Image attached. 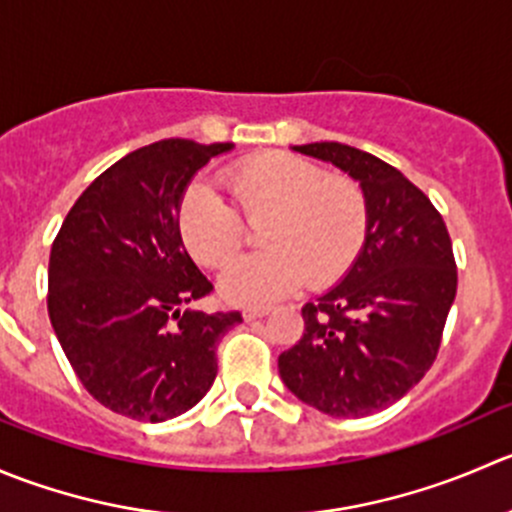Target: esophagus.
<instances>
[{
  "label": "esophagus",
  "instance_id": "esophagus-1",
  "mask_svg": "<svg viewBox=\"0 0 512 512\" xmlns=\"http://www.w3.org/2000/svg\"><path fill=\"white\" fill-rule=\"evenodd\" d=\"M268 311H271V308H266V306H258V308H244V318H246V321H256V318H263V316H266Z\"/></svg>",
  "mask_w": 512,
  "mask_h": 512
}]
</instances>
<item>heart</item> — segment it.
Returning <instances> with one entry per match:
<instances>
[{
    "label": "heart",
    "instance_id": "b5f03b06",
    "mask_svg": "<svg viewBox=\"0 0 512 512\" xmlns=\"http://www.w3.org/2000/svg\"><path fill=\"white\" fill-rule=\"evenodd\" d=\"M231 204L206 186H189L179 201V234L189 254L211 268L226 266L258 224L266 249L241 256L221 276L229 301L263 306L301 281L328 288L348 273L368 239V199L348 174H326L286 151H263L224 169Z\"/></svg>",
    "mask_w": 512,
    "mask_h": 512
}]
</instances>
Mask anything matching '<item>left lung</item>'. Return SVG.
Segmentation results:
<instances>
[{
  "label": "left lung",
  "instance_id": "8db88e82",
  "mask_svg": "<svg viewBox=\"0 0 512 512\" xmlns=\"http://www.w3.org/2000/svg\"><path fill=\"white\" fill-rule=\"evenodd\" d=\"M361 181L368 239L338 286L301 308L278 356L288 391L316 411L363 418L401 401L433 366L458 288L443 216L396 166L338 141L293 146Z\"/></svg>",
  "mask_w": 512,
  "mask_h": 512
}]
</instances>
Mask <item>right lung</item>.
I'll list each match as a JSON object with an SVG mask.
<instances>
[{
  "mask_svg": "<svg viewBox=\"0 0 512 512\" xmlns=\"http://www.w3.org/2000/svg\"><path fill=\"white\" fill-rule=\"evenodd\" d=\"M231 144L161 139L96 176L49 254L47 308L82 386L131 421L194 408L214 383L216 346L239 311L189 308L214 283L186 254L179 201Z\"/></svg>",
  "mask_w": 512,
  "mask_h": 512,
  "instance_id": "add662e5",
  "label": "right lung"
}]
</instances>
